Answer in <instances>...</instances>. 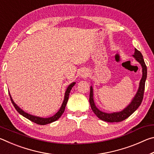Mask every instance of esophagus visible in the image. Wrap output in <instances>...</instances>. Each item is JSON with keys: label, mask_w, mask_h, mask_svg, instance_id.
<instances>
[{"label": "esophagus", "mask_w": 154, "mask_h": 154, "mask_svg": "<svg viewBox=\"0 0 154 154\" xmlns=\"http://www.w3.org/2000/svg\"><path fill=\"white\" fill-rule=\"evenodd\" d=\"M88 75H89V72H88L87 70H83V71L81 72L80 76L82 78H85L88 76Z\"/></svg>", "instance_id": "obj_1"}]
</instances>
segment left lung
<instances>
[{
  "instance_id": "1",
  "label": "left lung",
  "mask_w": 154,
  "mask_h": 154,
  "mask_svg": "<svg viewBox=\"0 0 154 154\" xmlns=\"http://www.w3.org/2000/svg\"><path fill=\"white\" fill-rule=\"evenodd\" d=\"M135 60L137 62H139L142 66V72L143 75L142 78L140 81L139 87L138 89L137 92L134 97L132 99L131 103L128 105L124 110H122L119 112H115L112 113H107L105 112L101 111L100 110L96 107L94 101L93 97V88L92 86L90 87V104L92 108V111L94 113L96 116L101 120L107 122H119L124 120L126 118H128L129 116L134 113V112L139 108V106L142 103L143 94H144L145 90V81L147 79V66L144 62V59L143 58L142 54L137 50V49H134V54L132 55Z\"/></svg>"
}]
</instances>
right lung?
<instances>
[{
    "instance_id": "1",
    "label": "right lung",
    "mask_w": 154,
    "mask_h": 154,
    "mask_svg": "<svg viewBox=\"0 0 154 154\" xmlns=\"http://www.w3.org/2000/svg\"><path fill=\"white\" fill-rule=\"evenodd\" d=\"M75 84V82H73V83H71V84H70L69 86H68L66 92H65L64 101H63V103H62L61 107H60V109H59V111L57 112V113L55 115H54V116L50 117V118H40V117L32 116V115H30L29 113H26L25 111H23L22 109H20L19 106H18L16 105V104L14 103V101L13 100L11 95H10V93H9V96H10V98H11V103L13 104V105L14 106L15 109H16L18 113L22 115V116H24V118L28 119L30 121H32V122H34V123H36L37 124H39V125H45V124H50V123H51V122H55L56 120H58V119L60 118L62 113H64V111L65 110V107H66V105L67 104L68 100H69L70 92H71L72 88L74 86Z\"/></svg>"
}]
</instances>
